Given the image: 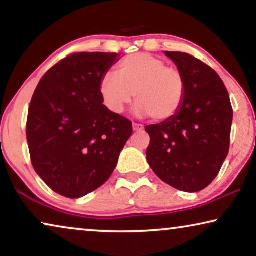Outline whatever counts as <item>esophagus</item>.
Instances as JSON below:
<instances>
[{
  "label": "esophagus",
  "mask_w": 256,
  "mask_h": 256,
  "mask_svg": "<svg viewBox=\"0 0 256 256\" xmlns=\"http://www.w3.org/2000/svg\"><path fill=\"white\" fill-rule=\"evenodd\" d=\"M132 129H134L135 132H142L143 129H144V126L141 124H132Z\"/></svg>",
  "instance_id": "34e87169"
}]
</instances>
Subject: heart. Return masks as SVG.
Here are the masks:
<instances>
[{
    "instance_id": "heart-1",
    "label": "heart",
    "mask_w": 256,
    "mask_h": 256,
    "mask_svg": "<svg viewBox=\"0 0 256 256\" xmlns=\"http://www.w3.org/2000/svg\"><path fill=\"white\" fill-rule=\"evenodd\" d=\"M104 104L114 113H122L135 94V112L150 115L155 121L174 116L183 106L186 82L180 70L150 54H130L115 66V74L106 73L99 82Z\"/></svg>"
}]
</instances>
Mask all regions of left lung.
<instances>
[{
	"label": "left lung",
	"mask_w": 256,
	"mask_h": 256,
	"mask_svg": "<svg viewBox=\"0 0 256 256\" xmlns=\"http://www.w3.org/2000/svg\"><path fill=\"white\" fill-rule=\"evenodd\" d=\"M186 82L180 112L146 126V160L157 176L185 192L204 190L218 176L230 150L233 110L214 70L186 52H164Z\"/></svg>",
	"instance_id": "8db88e82"
}]
</instances>
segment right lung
I'll use <instances>...</instances> for the list:
<instances>
[{
	"label": "right lung",
	"mask_w": 256,
	"mask_h": 256,
	"mask_svg": "<svg viewBox=\"0 0 256 256\" xmlns=\"http://www.w3.org/2000/svg\"><path fill=\"white\" fill-rule=\"evenodd\" d=\"M118 54L76 52L48 70L31 99L26 138L50 188L80 198L108 180L132 134V121L102 104L99 82Z\"/></svg>",
	"instance_id": "add662e5"
}]
</instances>
